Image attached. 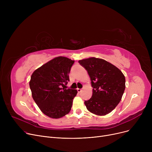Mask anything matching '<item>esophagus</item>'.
Returning <instances> with one entry per match:
<instances>
[{
	"mask_svg": "<svg viewBox=\"0 0 152 152\" xmlns=\"http://www.w3.org/2000/svg\"><path fill=\"white\" fill-rule=\"evenodd\" d=\"M77 91L78 93H80V92L82 91V89H79V88H77Z\"/></svg>",
	"mask_w": 152,
	"mask_h": 152,
	"instance_id": "34e87169",
	"label": "esophagus"
}]
</instances>
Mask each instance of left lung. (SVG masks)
Here are the masks:
<instances>
[{
    "instance_id": "obj_1",
    "label": "left lung",
    "mask_w": 152,
    "mask_h": 152,
    "mask_svg": "<svg viewBox=\"0 0 152 152\" xmlns=\"http://www.w3.org/2000/svg\"><path fill=\"white\" fill-rule=\"evenodd\" d=\"M88 73L92 96L84 104L90 112L104 116L113 111L122 99L126 79L121 71L107 61L95 57L79 60Z\"/></svg>"
}]
</instances>
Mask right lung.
<instances>
[{"label": "right lung", "mask_w": 152, "mask_h": 152, "mask_svg": "<svg viewBox=\"0 0 152 152\" xmlns=\"http://www.w3.org/2000/svg\"><path fill=\"white\" fill-rule=\"evenodd\" d=\"M75 61L58 57L36 69L31 77L29 87L34 102L46 116L58 119L71 109L76 89H65Z\"/></svg>", "instance_id": "1"}]
</instances>
